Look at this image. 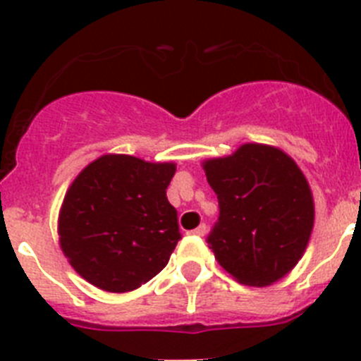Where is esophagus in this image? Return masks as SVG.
<instances>
[{
  "instance_id": "obj_1",
  "label": "esophagus",
  "mask_w": 361,
  "mask_h": 361,
  "mask_svg": "<svg viewBox=\"0 0 361 361\" xmlns=\"http://www.w3.org/2000/svg\"><path fill=\"white\" fill-rule=\"evenodd\" d=\"M191 233H193V235H197V237H204V235H206V224H200L199 228H195Z\"/></svg>"
}]
</instances>
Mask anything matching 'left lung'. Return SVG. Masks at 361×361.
Wrapping results in <instances>:
<instances>
[{
    "instance_id": "left-lung-1",
    "label": "left lung",
    "mask_w": 361,
    "mask_h": 361,
    "mask_svg": "<svg viewBox=\"0 0 361 361\" xmlns=\"http://www.w3.org/2000/svg\"><path fill=\"white\" fill-rule=\"evenodd\" d=\"M219 199L209 247L229 275L269 286L298 264L314 224V202L296 162L275 146L242 145L202 162Z\"/></svg>"
}]
</instances>
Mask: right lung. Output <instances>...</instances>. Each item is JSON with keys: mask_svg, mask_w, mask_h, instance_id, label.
<instances>
[{"mask_svg": "<svg viewBox=\"0 0 361 361\" xmlns=\"http://www.w3.org/2000/svg\"><path fill=\"white\" fill-rule=\"evenodd\" d=\"M173 162L103 155L66 191L59 212V244L70 266L95 288L126 293L166 267L180 240L177 209L166 188Z\"/></svg>", "mask_w": 361, "mask_h": 361, "instance_id": "obj_1", "label": "right lung"}]
</instances>
